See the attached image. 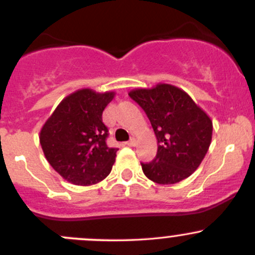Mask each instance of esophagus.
Returning <instances> with one entry per match:
<instances>
[{"instance_id":"34e87169","label":"esophagus","mask_w":255,"mask_h":255,"mask_svg":"<svg viewBox=\"0 0 255 255\" xmlns=\"http://www.w3.org/2000/svg\"><path fill=\"white\" fill-rule=\"evenodd\" d=\"M126 144H127V145H129V146H134L135 144H137V140H135V138H132V139L128 140V142Z\"/></svg>"}]
</instances>
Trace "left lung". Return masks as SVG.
I'll return each mask as SVG.
<instances>
[{
    "mask_svg": "<svg viewBox=\"0 0 255 255\" xmlns=\"http://www.w3.org/2000/svg\"><path fill=\"white\" fill-rule=\"evenodd\" d=\"M130 97L148 116L158 153L150 163H140L144 175L160 185L189 177L204 160L212 140V120L189 94L170 84L134 89Z\"/></svg>",
    "mask_w": 255,
    "mask_h": 255,
    "instance_id": "8db88e82",
    "label": "left lung"
}]
</instances>
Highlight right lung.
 <instances>
[{
	"mask_svg": "<svg viewBox=\"0 0 255 255\" xmlns=\"http://www.w3.org/2000/svg\"><path fill=\"white\" fill-rule=\"evenodd\" d=\"M115 91L80 89L68 95L45 121L39 142L48 163L66 181L80 186L109 176L117 149L106 144L109 129L102 112Z\"/></svg>",
	"mask_w": 255,
	"mask_h": 255,
	"instance_id": "obj_1",
	"label": "right lung"
}]
</instances>
